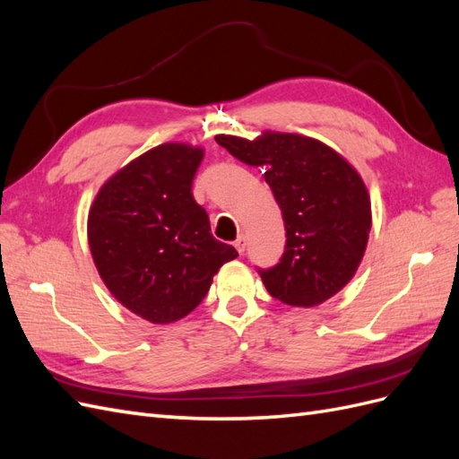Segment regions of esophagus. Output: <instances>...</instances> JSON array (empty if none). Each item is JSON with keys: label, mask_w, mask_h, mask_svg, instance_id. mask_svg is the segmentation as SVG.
Wrapping results in <instances>:
<instances>
[{"label": "esophagus", "mask_w": 459, "mask_h": 459, "mask_svg": "<svg viewBox=\"0 0 459 459\" xmlns=\"http://www.w3.org/2000/svg\"><path fill=\"white\" fill-rule=\"evenodd\" d=\"M233 247L238 248V253H239V255H243V253H245V248H247V239H245V235H239V238L235 239Z\"/></svg>", "instance_id": "esophagus-1"}]
</instances>
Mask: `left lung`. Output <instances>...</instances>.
<instances>
[{"label":"left lung","instance_id":"8db88e82","mask_svg":"<svg viewBox=\"0 0 459 459\" xmlns=\"http://www.w3.org/2000/svg\"><path fill=\"white\" fill-rule=\"evenodd\" d=\"M235 159L260 166L281 208L285 253L258 270L268 293L312 308L349 283L364 258L371 201L362 176L335 149L300 134L262 132L256 140L216 135Z\"/></svg>","mask_w":459,"mask_h":459}]
</instances>
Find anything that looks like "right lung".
I'll return each instance as SVG.
<instances>
[{"mask_svg": "<svg viewBox=\"0 0 459 459\" xmlns=\"http://www.w3.org/2000/svg\"><path fill=\"white\" fill-rule=\"evenodd\" d=\"M203 147L162 143L128 162L97 191L88 243L103 283L124 308L151 324L195 310L212 277L238 256L214 239L191 193Z\"/></svg>", "mask_w": 459, "mask_h": 459, "instance_id": "1", "label": "right lung"}]
</instances>
